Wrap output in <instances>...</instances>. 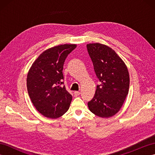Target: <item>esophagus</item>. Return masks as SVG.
Instances as JSON below:
<instances>
[{
	"instance_id": "esophagus-1",
	"label": "esophagus",
	"mask_w": 155,
	"mask_h": 155,
	"mask_svg": "<svg viewBox=\"0 0 155 155\" xmlns=\"http://www.w3.org/2000/svg\"><path fill=\"white\" fill-rule=\"evenodd\" d=\"M74 96L77 97V96H78V95L80 94V92L79 91H74Z\"/></svg>"
}]
</instances>
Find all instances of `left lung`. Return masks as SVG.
Returning <instances> with one entry per match:
<instances>
[{
  "instance_id": "obj_1",
  "label": "left lung",
  "mask_w": 155,
  "mask_h": 155,
  "mask_svg": "<svg viewBox=\"0 0 155 155\" xmlns=\"http://www.w3.org/2000/svg\"><path fill=\"white\" fill-rule=\"evenodd\" d=\"M87 48L101 83L93 98L88 103V108L99 117H113L119 111L128 93L130 78L127 67L107 45L92 43Z\"/></svg>"
}]
</instances>
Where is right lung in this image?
Wrapping results in <instances>:
<instances>
[{"mask_svg": "<svg viewBox=\"0 0 155 155\" xmlns=\"http://www.w3.org/2000/svg\"><path fill=\"white\" fill-rule=\"evenodd\" d=\"M76 45H61L48 48L39 55L28 72L27 90L32 104L39 113L57 118L67 112L72 95L66 90L63 64Z\"/></svg>", "mask_w": 155, "mask_h": 155, "instance_id": "right-lung-1", "label": "right lung"}]
</instances>
